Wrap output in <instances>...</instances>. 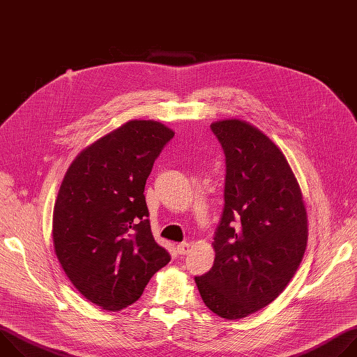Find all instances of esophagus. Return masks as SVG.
Listing matches in <instances>:
<instances>
[{"label": "esophagus", "mask_w": 357, "mask_h": 357, "mask_svg": "<svg viewBox=\"0 0 357 357\" xmlns=\"http://www.w3.org/2000/svg\"><path fill=\"white\" fill-rule=\"evenodd\" d=\"M189 248H190L189 243H179L176 245V251H178V254H181V256H185L186 252H189Z\"/></svg>", "instance_id": "34e87169"}]
</instances>
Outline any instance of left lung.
I'll return each mask as SVG.
<instances>
[{
  "instance_id": "left-lung-1",
  "label": "left lung",
  "mask_w": 357,
  "mask_h": 357,
  "mask_svg": "<svg viewBox=\"0 0 357 357\" xmlns=\"http://www.w3.org/2000/svg\"><path fill=\"white\" fill-rule=\"evenodd\" d=\"M226 155L225 209L209 273L195 277L206 307L237 321L271 303L295 275L308 241L299 183L278 145L241 119L211 124Z\"/></svg>"
}]
</instances>
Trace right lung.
<instances>
[{
	"mask_svg": "<svg viewBox=\"0 0 357 357\" xmlns=\"http://www.w3.org/2000/svg\"><path fill=\"white\" fill-rule=\"evenodd\" d=\"M174 130L130 120L73 160L52 218L56 257L90 302L117 312L135 302L171 256L151 231L144 188Z\"/></svg>",
	"mask_w": 357,
	"mask_h": 357,
	"instance_id": "add662e5",
	"label": "right lung"
}]
</instances>
